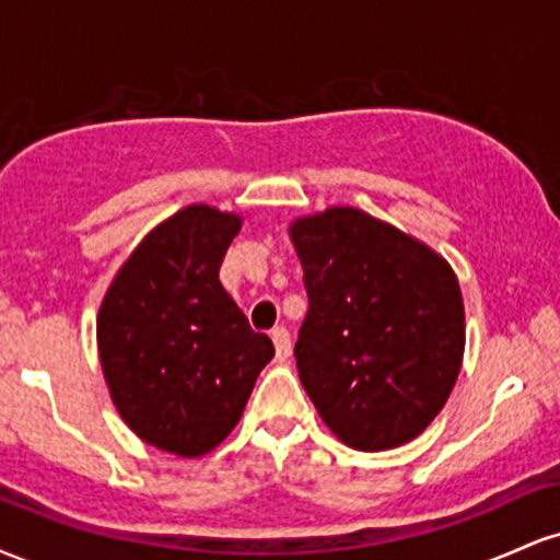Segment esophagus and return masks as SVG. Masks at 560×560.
Returning <instances> with one entry per match:
<instances>
[{"mask_svg": "<svg viewBox=\"0 0 560 560\" xmlns=\"http://www.w3.org/2000/svg\"><path fill=\"white\" fill-rule=\"evenodd\" d=\"M271 339L276 345V358H279V361H287V358L292 355V339H289V331L284 326H276L271 331Z\"/></svg>", "mask_w": 560, "mask_h": 560, "instance_id": "1", "label": "esophagus"}]
</instances>
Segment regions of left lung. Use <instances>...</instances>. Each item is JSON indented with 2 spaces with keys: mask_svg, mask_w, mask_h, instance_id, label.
<instances>
[{
  "mask_svg": "<svg viewBox=\"0 0 560 560\" xmlns=\"http://www.w3.org/2000/svg\"><path fill=\"white\" fill-rule=\"evenodd\" d=\"M311 307L294 345L300 382L347 447L416 440L460 374L458 276L429 244L337 205L289 223Z\"/></svg>",
  "mask_w": 560,
  "mask_h": 560,
  "instance_id": "left-lung-1",
  "label": "left lung"
}]
</instances>
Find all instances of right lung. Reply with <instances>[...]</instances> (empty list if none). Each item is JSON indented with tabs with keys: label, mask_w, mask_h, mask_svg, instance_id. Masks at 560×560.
<instances>
[{
	"label": "right lung",
	"mask_w": 560,
	"mask_h": 560,
	"mask_svg": "<svg viewBox=\"0 0 560 560\" xmlns=\"http://www.w3.org/2000/svg\"><path fill=\"white\" fill-rule=\"evenodd\" d=\"M242 215L186 208L137 244L107 287L96 350L115 410L147 445L199 458L242 419L273 342L218 281Z\"/></svg>",
	"instance_id": "add662e5"
}]
</instances>
